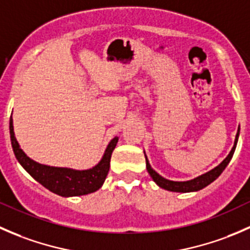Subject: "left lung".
<instances>
[{
  "mask_svg": "<svg viewBox=\"0 0 250 250\" xmlns=\"http://www.w3.org/2000/svg\"><path fill=\"white\" fill-rule=\"evenodd\" d=\"M238 137H239V127H238V130H237L236 139H234V144H233L232 148H231L230 153L226 156L225 160H224L223 162L220 163V165L216 166L215 168H213L211 170H209V172L202 174V175L197 176V178L191 179V180L173 181V180H168V179L163 178L162 175H160V174L156 172V170L152 169V167H151V165H150V162H148L147 157H146L145 151H144V155H145V160H146V169H147V172H148V174H150L151 178H152V180L155 181V183L157 184L160 188H165V190L172 191V192H183V193H185V192H196V191L202 190V188H206V186H208L209 184L213 183V181L215 180V179L218 178V176L224 172V169L228 167V165L230 163L231 158H232L234 150H236L237 141H238Z\"/></svg>",
  "mask_w": 250,
  "mask_h": 250,
  "instance_id": "obj_1",
  "label": "left lung"
}]
</instances>
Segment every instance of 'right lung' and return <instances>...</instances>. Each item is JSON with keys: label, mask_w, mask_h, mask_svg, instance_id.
<instances>
[{"label": "right lung", "mask_w": 250, "mask_h": 250, "mask_svg": "<svg viewBox=\"0 0 250 250\" xmlns=\"http://www.w3.org/2000/svg\"><path fill=\"white\" fill-rule=\"evenodd\" d=\"M9 133H11L12 147H13L14 155L21 167L41 185L52 191L53 193H57L62 197L88 195V193L95 192L102 188L110 169L111 155H112V151L115 150L118 141L117 137L111 139L98 165L89 169L77 170L72 169V168L50 167V166L41 165V163L27 157V155L20 148L19 143L17 141L12 117L9 120Z\"/></svg>", "instance_id": "add662e5"}]
</instances>
